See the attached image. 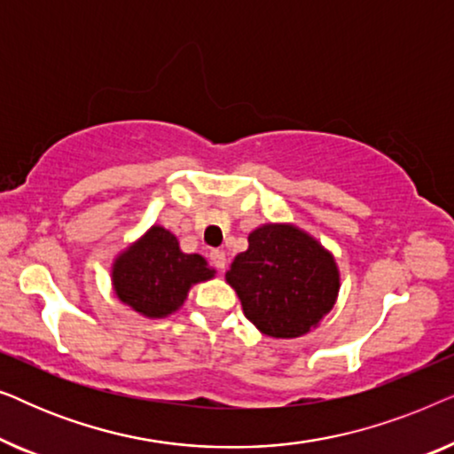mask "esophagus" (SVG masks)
Returning a JSON list of instances; mask_svg holds the SVG:
<instances>
[{
  "label": "esophagus",
  "instance_id": "34e87169",
  "mask_svg": "<svg viewBox=\"0 0 454 454\" xmlns=\"http://www.w3.org/2000/svg\"><path fill=\"white\" fill-rule=\"evenodd\" d=\"M210 264H213L216 270H223L227 264V254L223 250H213L210 252Z\"/></svg>",
  "mask_w": 454,
  "mask_h": 454
}]
</instances>
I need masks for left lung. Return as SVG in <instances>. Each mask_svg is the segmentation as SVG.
Wrapping results in <instances>:
<instances>
[{"instance_id":"8db88e82","label":"left lung","mask_w":454,"mask_h":454,"mask_svg":"<svg viewBox=\"0 0 454 454\" xmlns=\"http://www.w3.org/2000/svg\"><path fill=\"white\" fill-rule=\"evenodd\" d=\"M227 283L238 291L246 318L277 339L306 334L331 312L339 270L331 252L294 225H262L235 256Z\"/></svg>"}]
</instances>
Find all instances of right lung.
<instances>
[{"label":"right lung","instance_id":"obj_1","mask_svg":"<svg viewBox=\"0 0 454 454\" xmlns=\"http://www.w3.org/2000/svg\"><path fill=\"white\" fill-rule=\"evenodd\" d=\"M215 275L200 254H184L176 235L151 227L114 264L117 297L148 318H163L185 301L194 283Z\"/></svg>","mask_w":454,"mask_h":454}]
</instances>
